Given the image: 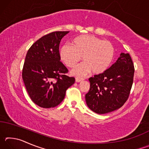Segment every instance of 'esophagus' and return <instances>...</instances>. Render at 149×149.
I'll return each instance as SVG.
<instances>
[{"mask_svg":"<svg viewBox=\"0 0 149 149\" xmlns=\"http://www.w3.org/2000/svg\"><path fill=\"white\" fill-rule=\"evenodd\" d=\"M83 80H84V79H83V78H79V77H76V78H75V81L77 82V83L81 81H83Z\"/></svg>","mask_w":149,"mask_h":149,"instance_id":"esophagus-1","label":"esophagus"}]
</instances>
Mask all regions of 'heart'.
Listing matches in <instances>:
<instances>
[{
  "label": "heart",
  "mask_w": 149,
  "mask_h": 149,
  "mask_svg": "<svg viewBox=\"0 0 149 149\" xmlns=\"http://www.w3.org/2000/svg\"><path fill=\"white\" fill-rule=\"evenodd\" d=\"M72 45H64L60 56L69 68L74 67L84 60V63L71 71V74L75 76H85L91 71L94 74H102L112 62L114 49L109 41H102L92 35H84L75 38Z\"/></svg>",
  "instance_id": "b5f03b06"
}]
</instances>
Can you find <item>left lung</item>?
I'll return each instance as SVG.
<instances>
[{"label": "left lung", "mask_w": 149, "mask_h": 149, "mask_svg": "<svg viewBox=\"0 0 149 149\" xmlns=\"http://www.w3.org/2000/svg\"><path fill=\"white\" fill-rule=\"evenodd\" d=\"M134 72L130 54L121 53L116 62L104 72L89 79L90 89L85 95L88 107L99 114L122 107L130 96Z\"/></svg>", "instance_id": "1"}]
</instances>
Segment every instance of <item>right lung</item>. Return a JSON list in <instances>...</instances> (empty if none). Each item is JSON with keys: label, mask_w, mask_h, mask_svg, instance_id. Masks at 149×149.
Instances as JSON below:
<instances>
[{"label": "right lung", "mask_w": 149, "mask_h": 149, "mask_svg": "<svg viewBox=\"0 0 149 149\" xmlns=\"http://www.w3.org/2000/svg\"><path fill=\"white\" fill-rule=\"evenodd\" d=\"M69 31H54L44 35L27 52L22 78L29 97L44 108L56 107L75 82L66 75L68 70L60 60L59 45Z\"/></svg>", "instance_id": "obj_1"}]
</instances>
